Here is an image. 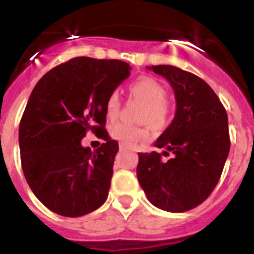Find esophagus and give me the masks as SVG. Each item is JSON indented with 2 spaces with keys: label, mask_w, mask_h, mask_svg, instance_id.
<instances>
[{
  "label": "esophagus",
  "mask_w": 254,
  "mask_h": 254,
  "mask_svg": "<svg viewBox=\"0 0 254 254\" xmlns=\"http://www.w3.org/2000/svg\"><path fill=\"white\" fill-rule=\"evenodd\" d=\"M119 148H121V151H123V149H126V145L125 144H119Z\"/></svg>",
  "instance_id": "1"
}]
</instances>
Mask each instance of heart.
I'll list each match as a JSON object with an SVG mask.
<instances>
[{"mask_svg": "<svg viewBox=\"0 0 254 254\" xmlns=\"http://www.w3.org/2000/svg\"><path fill=\"white\" fill-rule=\"evenodd\" d=\"M129 90L135 97L145 102L141 121L148 122L153 128H162L168 122L169 107L166 105V90L159 81L152 77H140L133 81ZM121 110V97L117 90L111 92L105 102L107 118L115 119ZM110 136L127 147H135L149 136L147 126H133L126 122H115L110 126Z\"/></svg>", "mask_w": 254, "mask_h": 254, "instance_id": "1", "label": "heart"}]
</instances>
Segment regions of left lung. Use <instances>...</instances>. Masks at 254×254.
Here are the masks:
<instances>
[{"label": "left lung", "instance_id": "8db88e82", "mask_svg": "<svg viewBox=\"0 0 254 254\" xmlns=\"http://www.w3.org/2000/svg\"><path fill=\"white\" fill-rule=\"evenodd\" d=\"M148 69L169 81L176 114L155 141L161 153H139L136 174L148 200L169 212H185L207 199L222 176L230 153L226 109L218 95L195 74L173 65Z\"/></svg>", "mask_w": 254, "mask_h": 254}]
</instances>
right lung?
<instances>
[{"mask_svg": "<svg viewBox=\"0 0 254 254\" xmlns=\"http://www.w3.org/2000/svg\"><path fill=\"white\" fill-rule=\"evenodd\" d=\"M121 60L74 58L35 85L19 125L24 178L35 196L62 216H82L109 195L118 141L105 129V102L129 76ZM92 130L105 143L94 152L80 140Z\"/></svg>", "mask_w": 254, "mask_h": 254, "instance_id": "add662e5", "label": "right lung"}]
</instances>
